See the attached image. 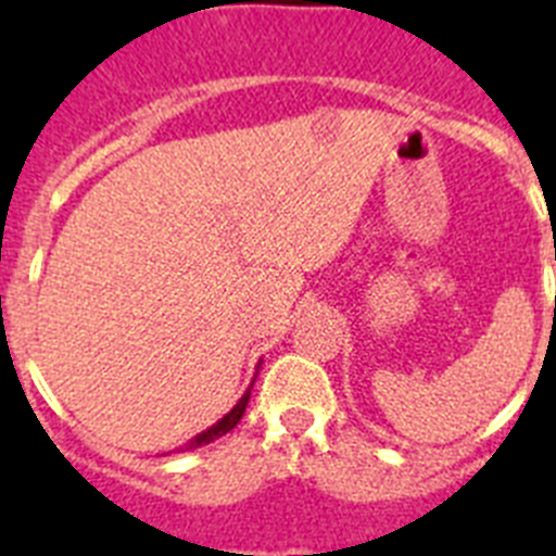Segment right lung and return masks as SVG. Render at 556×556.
I'll return each mask as SVG.
<instances>
[{"label": "right lung", "instance_id": "1", "mask_svg": "<svg viewBox=\"0 0 556 556\" xmlns=\"http://www.w3.org/2000/svg\"><path fill=\"white\" fill-rule=\"evenodd\" d=\"M248 401H250V390L244 392L242 401H239V404H236L233 409H230L228 415H225L217 426H211L208 431H203V434L194 437V440H191V443H186L184 448H180V451H189V448H200V445H208V443H214V440H217V437L228 434L230 429H236V424H239V420H242L244 409H248Z\"/></svg>", "mask_w": 556, "mask_h": 556}]
</instances>
